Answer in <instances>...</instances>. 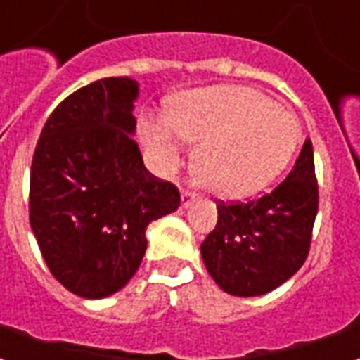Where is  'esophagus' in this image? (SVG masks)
Segmentation results:
<instances>
[{
	"instance_id": "obj_1",
	"label": "esophagus",
	"mask_w": 360,
	"mask_h": 360,
	"mask_svg": "<svg viewBox=\"0 0 360 360\" xmlns=\"http://www.w3.org/2000/svg\"><path fill=\"white\" fill-rule=\"evenodd\" d=\"M196 198V195L193 191H188V188H181V204L187 208L188 204H193V200Z\"/></svg>"
}]
</instances>
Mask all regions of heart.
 I'll list each match as a JSON object with an SVG mask.
<instances>
[{
  "mask_svg": "<svg viewBox=\"0 0 360 360\" xmlns=\"http://www.w3.org/2000/svg\"><path fill=\"white\" fill-rule=\"evenodd\" d=\"M299 136L293 113L249 86L191 90L169 113L142 123L144 144L162 169L179 164L185 141L200 142L196 172L224 198L250 196L270 185L291 162Z\"/></svg>",
  "mask_w": 360,
  "mask_h": 360,
  "instance_id": "heart-1",
  "label": "heart"
}]
</instances>
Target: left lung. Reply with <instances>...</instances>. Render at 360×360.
I'll list each match as a JSON object with an SVG mask.
<instances>
[{
	"mask_svg": "<svg viewBox=\"0 0 360 360\" xmlns=\"http://www.w3.org/2000/svg\"><path fill=\"white\" fill-rule=\"evenodd\" d=\"M318 212L310 139L278 187L252 200H218V224L200 245L204 264L226 293L257 297L279 287L309 257Z\"/></svg>",
	"mask_w": 360,
	"mask_h": 360,
	"instance_id": "left-lung-1",
	"label": "left lung"
}]
</instances>
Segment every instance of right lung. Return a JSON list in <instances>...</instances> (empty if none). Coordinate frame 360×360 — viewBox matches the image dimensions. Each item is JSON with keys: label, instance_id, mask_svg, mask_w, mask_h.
<instances>
[{"label": "right lung", "instance_id": "obj_1", "mask_svg": "<svg viewBox=\"0 0 360 360\" xmlns=\"http://www.w3.org/2000/svg\"><path fill=\"white\" fill-rule=\"evenodd\" d=\"M136 94L127 77L69 94L32 156L30 227L51 276L86 299L127 285L146 252L148 224L181 204L179 188L144 167L131 136Z\"/></svg>", "mask_w": 360, "mask_h": 360}]
</instances>
